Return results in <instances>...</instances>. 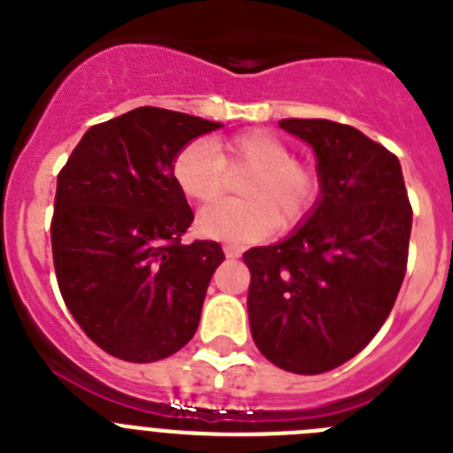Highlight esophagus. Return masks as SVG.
<instances>
[{
	"label": "esophagus",
	"mask_w": 453,
	"mask_h": 453,
	"mask_svg": "<svg viewBox=\"0 0 453 453\" xmlns=\"http://www.w3.org/2000/svg\"><path fill=\"white\" fill-rule=\"evenodd\" d=\"M224 256H226V258H238L240 250L235 245H224Z\"/></svg>",
	"instance_id": "obj_1"
}]
</instances>
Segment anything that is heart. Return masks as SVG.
<instances>
[{
    "label": "heart",
    "instance_id": "b5f03b06",
    "mask_svg": "<svg viewBox=\"0 0 453 453\" xmlns=\"http://www.w3.org/2000/svg\"><path fill=\"white\" fill-rule=\"evenodd\" d=\"M226 172H247L235 202L211 203L197 215V231L206 238L247 245L292 229L311 215L322 179L308 163L292 158V147L270 131H245L229 140H195L172 161V179L190 202H213L226 188Z\"/></svg>",
    "mask_w": 453,
    "mask_h": 453
}]
</instances>
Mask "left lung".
I'll use <instances>...</instances> for the list:
<instances>
[{
    "label": "left lung",
    "mask_w": 453,
    "mask_h": 453,
    "mask_svg": "<svg viewBox=\"0 0 453 453\" xmlns=\"http://www.w3.org/2000/svg\"><path fill=\"white\" fill-rule=\"evenodd\" d=\"M279 127L313 147L322 190L292 235L242 256L251 338L276 367L322 374L354 358L390 315L413 208L397 156L358 129L331 119Z\"/></svg>",
    "instance_id": "8db88e82"
}]
</instances>
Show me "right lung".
<instances>
[{
  "label": "right lung",
  "instance_id": "obj_1",
  "mask_svg": "<svg viewBox=\"0 0 453 453\" xmlns=\"http://www.w3.org/2000/svg\"><path fill=\"white\" fill-rule=\"evenodd\" d=\"M219 127L140 106L90 127L58 172L51 218L58 288L83 334L115 358L161 361L197 331L224 251L215 240L181 242L195 215L172 161Z\"/></svg>",
  "mask_w": 453,
  "mask_h": 453
}]
</instances>
